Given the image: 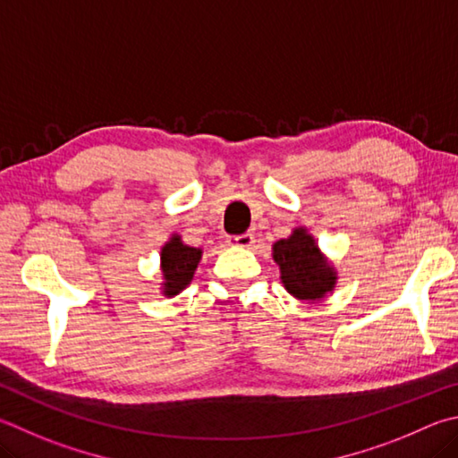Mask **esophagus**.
<instances>
[{
    "instance_id": "esophagus-1",
    "label": "esophagus",
    "mask_w": 458,
    "mask_h": 458,
    "mask_svg": "<svg viewBox=\"0 0 458 458\" xmlns=\"http://www.w3.org/2000/svg\"><path fill=\"white\" fill-rule=\"evenodd\" d=\"M226 242L236 248H250L254 244V234L252 232H246V234H240V236H228Z\"/></svg>"
}]
</instances>
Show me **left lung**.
Wrapping results in <instances>:
<instances>
[{
	"label": "left lung",
	"instance_id": "1",
	"mask_svg": "<svg viewBox=\"0 0 458 458\" xmlns=\"http://www.w3.org/2000/svg\"><path fill=\"white\" fill-rule=\"evenodd\" d=\"M272 258L280 268V280L296 301L318 302L336 286V270L304 226L272 244Z\"/></svg>",
	"mask_w": 458,
	"mask_h": 458
}]
</instances>
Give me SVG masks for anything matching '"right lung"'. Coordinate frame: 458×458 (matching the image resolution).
<instances>
[{"label":"right lung","mask_w":458,"mask_h":458,"mask_svg":"<svg viewBox=\"0 0 458 458\" xmlns=\"http://www.w3.org/2000/svg\"><path fill=\"white\" fill-rule=\"evenodd\" d=\"M200 258L202 248L188 246L182 242L180 234H172L160 252L162 294L168 298L180 294L192 282Z\"/></svg>","instance_id":"obj_1"}]
</instances>
